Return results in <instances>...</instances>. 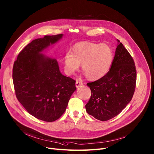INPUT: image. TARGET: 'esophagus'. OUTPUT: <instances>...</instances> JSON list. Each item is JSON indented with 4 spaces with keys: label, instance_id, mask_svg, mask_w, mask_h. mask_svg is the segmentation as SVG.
Here are the masks:
<instances>
[{
    "label": "esophagus",
    "instance_id": "esophagus-1",
    "mask_svg": "<svg viewBox=\"0 0 154 154\" xmlns=\"http://www.w3.org/2000/svg\"><path fill=\"white\" fill-rule=\"evenodd\" d=\"M83 85V82H80V81H79V80H77L76 81V82H75V85H76V87L77 88H79L80 85Z\"/></svg>",
    "mask_w": 154,
    "mask_h": 154
}]
</instances>
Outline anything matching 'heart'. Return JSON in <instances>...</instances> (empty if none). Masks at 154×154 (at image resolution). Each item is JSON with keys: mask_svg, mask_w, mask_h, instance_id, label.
Returning a JSON list of instances; mask_svg holds the SVG:
<instances>
[{"mask_svg": "<svg viewBox=\"0 0 154 154\" xmlns=\"http://www.w3.org/2000/svg\"><path fill=\"white\" fill-rule=\"evenodd\" d=\"M112 60L113 53L108 45L82 43L74 46L72 53H66L64 67L68 75H72L82 64V69L87 77L97 80L107 74Z\"/></svg>", "mask_w": 154, "mask_h": 154, "instance_id": "b5f03b06", "label": "heart"}]
</instances>
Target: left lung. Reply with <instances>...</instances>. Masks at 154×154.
Returning a JSON list of instances; mask_svg holds the SVG:
<instances>
[{
	"mask_svg": "<svg viewBox=\"0 0 154 154\" xmlns=\"http://www.w3.org/2000/svg\"><path fill=\"white\" fill-rule=\"evenodd\" d=\"M115 57L107 74L87 83L91 96L86 111L95 118L105 121L118 115L131 101L136 84V69L133 58L118 39Z\"/></svg>",
	"mask_w": 154,
	"mask_h": 154,
	"instance_id": "left-lung-1",
	"label": "left lung"
}]
</instances>
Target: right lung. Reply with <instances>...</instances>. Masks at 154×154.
<instances>
[{"mask_svg":"<svg viewBox=\"0 0 154 154\" xmlns=\"http://www.w3.org/2000/svg\"><path fill=\"white\" fill-rule=\"evenodd\" d=\"M62 37L59 34L33 40L18 54L13 67L18 100L30 115L46 122L63 115L76 90L75 80L60 73L57 60L42 54Z\"/></svg>","mask_w":154,"mask_h":154,"instance_id":"1","label":"right lung"}]
</instances>
